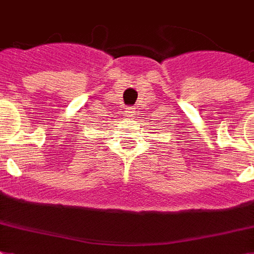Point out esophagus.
Returning <instances> with one entry per match:
<instances>
[{
	"mask_svg": "<svg viewBox=\"0 0 254 254\" xmlns=\"http://www.w3.org/2000/svg\"><path fill=\"white\" fill-rule=\"evenodd\" d=\"M125 113H127V116H133L134 113H135V108H134V107H127V108H125Z\"/></svg>",
	"mask_w": 254,
	"mask_h": 254,
	"instance_id": "esophagus-1",
	"label": "esophagus"
}]
</instances>
